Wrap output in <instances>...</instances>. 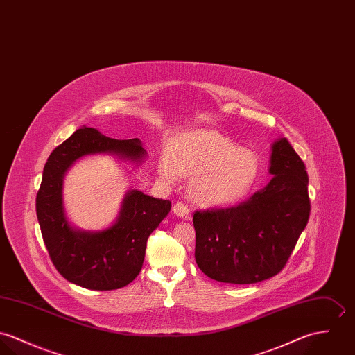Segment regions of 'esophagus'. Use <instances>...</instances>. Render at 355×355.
I'll return each mask as SVG.
<instances>
[{
  "mask_svg": "<svg viewBox=\"0 0 355 355\" xmlns=\"http://www.w3.org/2000/svg\"><path fill=\"white\" fill-rule=\"evenodd\" d=\"M173 212L181 219H185V220L191 219V209L184 202H175L173 207Z\"/></svg>",
  "mask_w": 355,
  "mask_h": 355,
  "instance_id": "esophagus-1",
  "label": "esophagus"
}]
</instances>
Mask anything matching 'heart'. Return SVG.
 I'll return each mask as SVG.
<instances>
[{
	"instance_id": "1",
	"label": "heart",
	"mask_w": 355,
	"mask_h": 355,
	"mask_svg": "<svg viewBox=\"0 0 355 355\" xmlns=\"http://www.w3.org/2000/svg\"><path fill=\"white\" fill-rule=\"evenodd\" d=\"M159 171L168 182L191 177V198L216 207L236 201L253 187L260 162L254 153L218 132L193 130L174 140L170 154L160 157Z\"/></svg>"
}]
</instances>
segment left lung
<instances>
[{"label":"left lung","mask_w":355,"mask_h":355,"mask_svg":"<svg viewBox=\"0 0 355 355\" xmlns=\"http://www.w3.org/2000/svg\"><path fill=\"white\" fill-rule=\"evenodd\" d=\"M267 187L230 208L196 211L198 268L214 280L250 284L279 274L308 225L305 163L286 137L272 144Z\"/></svg>","instance_id":"obj_1"}]
</instances>
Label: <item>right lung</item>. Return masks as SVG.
Returning a JSON list of instances; mask_svg holds the SVG:
<instances>
[{
	"label": "right lung",
	"mask_w": 355,
	"mask_h": 355,
	"mask_svg": "<svg viewBox=\"0 0 355 355\" xmlns=\"http://www.w3.org/2000/svg\"><path fill=\"white\" fill-rule=\"evenodd\" d=\"M94 154L140 162L146 150L139 139L117 140L95 128H80L44 164L37 216L49 256L61 275L89 290H116L140 274L147 239L170 212L171 201L130 191L113 226L102 232L73 229L62 205V180L78 159Z\"/></svg>",
	"instance_id": "add662e5"
}]
</instances>
